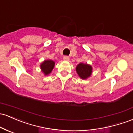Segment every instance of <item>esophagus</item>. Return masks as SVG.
Masks as SVG:
<instances>
[{
  "label": "esophagus",
  "instance_id": "34e87169",
  "mask_svg": "<svg viewBox=\"0 0 133 133\" xmlns=\"http://www.w3.org/2000/svg\"><path fill=\"white\" fill-rule=\"evenodd\" d=\"M63 59L65 61H68L69 60V57L68 56H64Z\"/></svg>",
  "mask_w": 133,
  "mask_h": 133
}]
</instances>
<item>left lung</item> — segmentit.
<instances>
[{
  "mask_svg": "<svg viewBox=\"0 0 133 133\" xmlns=\"http://www.w3.org/2000/svg\"><path fill=\"white\" fill-rule=\"evenodd\" d=\"M78 76L82 79H86L91 76L92 73V67L88 64L79 63L76 68Z\"/></svg>",
  "mask_w": 133,
  "mask_h": 133,
  "instance_id": "1",
  "label": "left lung"
}]
</instances>
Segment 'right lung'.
<instances>
[{"label": "right lung", "mask_w": 133, "mask_h": 133, "mask_svg": "<svg viewBox=\"0 0 133 133\" xmlns=\"http://www.w3.org/2000/svg\"><path fill=\"white\" fill-rule=\"evenodd\" d=\"M55 65V62L52 60H45L40 65V68L45 76L49 75L52 72Z\"/></svg>", "instance_id": "right-lung-1"}]
</instances>
